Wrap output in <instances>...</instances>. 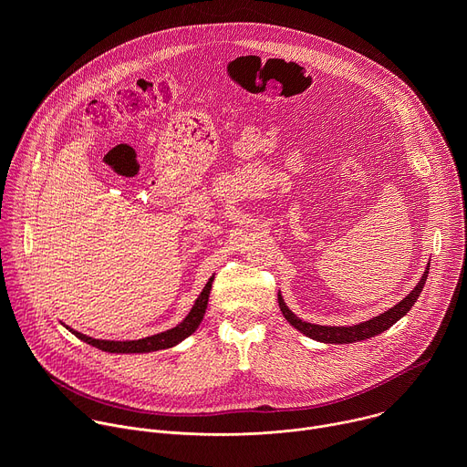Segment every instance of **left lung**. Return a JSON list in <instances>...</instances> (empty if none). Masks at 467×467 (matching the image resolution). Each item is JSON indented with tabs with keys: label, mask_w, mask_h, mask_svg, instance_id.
I'll return each instance as SVG.
<instances>
[{
	"label": "left lung",
	"mask_w": 467,
	"mask_h": 467,
	"mask_svg": "<svg viewBox=\"0 0 467 467\" xmlns=\"http://www.w3.org/2000/svg\"><path fill=\"white\" fill-rule=\"evenodd\" d=\"M429 270H431V265L427 264L423 277L420 279L416 288L403 301H399L395 306L382 312L380 316H375L368 321H362V323L351 325V327H328V325H316V323L303 321L286 306L281 292H279V306H281V312L286 317V321L292 327H296L299 332H303L305 337H308L312 340H317V342H323V344H353V342L368 340V338H373V337L380 335V332L388 330L393 323L401 319L414 306V303L418 301V297H420V294L425 286Z\"/></svg>",
	"instance_id": "8db88e82"
}]
</instances>
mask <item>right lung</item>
<instances>
[{"label": "right lung", "mask_w": 467, "mask_h": 467, "mask_svg": "<svg viewBox=\"0 0 467 467\" xmlns=\"http://www.w3.org/2000/svg\"><path fill=\"white\" fill-rule=\"evenodd\" d=\"M213 281H214V275L209 279V283L205 285L203 292L199 294V297L195 299L192 310L188 312V316L173 328L170 330H164V332H159V335H153V337H148V338H140V340H125V342H116V340H98V338H90L87 335H81V332L70 328L68 325H64L66 328H68L72 335H76L79 340L101 349V351H107V353H151V351H159V349H168V348H173L177 346L179 342H182L184 338H188L192 332H195V328L199 327V323L203 321V316H205V310H207V305H209V296H211V288H213Z\"/></svg>", "instance_id": "1"}]
</instances>
